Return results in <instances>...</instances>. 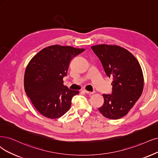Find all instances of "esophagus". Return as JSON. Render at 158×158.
<instances>
[{
  "label": "esophagus",
  "instance_id": "34e87169",
  "mask_svg": "<svg viewBox=\"0 0 158 158\" xmlns=\"http://www.w3.org/2000/svg\"><path fill=\"white\" fill-rule=\"evenodd\" d=\"M84 92H85V93H86V94H92L93 93H94V92H90V91L86 90H84Z\"/></svg>",
  "mask_w": 158,
  "mask_h": 158
}]
</instances>
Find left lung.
I'll return each instance as SVG.
<instances>
[{
    "label": "left lung",
    "instance_id": "1",
    "mask_svg": "<svg viewBox=\"0 0 158 158\" xmlns=\"http://www.w3.org/2000/svg\"><path fill=\"white\" fill-rule=\"evenodd\" d=\"M91 48L100 58L106 75L113 79L112 94H103L104 103L99 111L109 119L122 118L142 94L141 67L133 55L120 46L100 44Z\"/></svg>",
    "mask_w": 158,
    "mask_h": 158
}]
</instances>
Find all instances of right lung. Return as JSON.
<instances>
[{
  "label": "right lung",
  "instance_id": "right-lung-1",
  "mask_svg": "<svg viewBox=\"0 0 158 158\" xmlns=\"http://www.w3.org/2000/svg\"><path fill=\"white\" fill-rule=\"evenodd\" d=\"M84 51L53 45L41 50L28 62L25 90L34 107L45 117L55 119L64 115L71 107L72 98L79 93L64 86L62 79L72 58Z\"/></svg>",
  "mask_w": 158,
  "mask_h": 158
}]
</instances>
